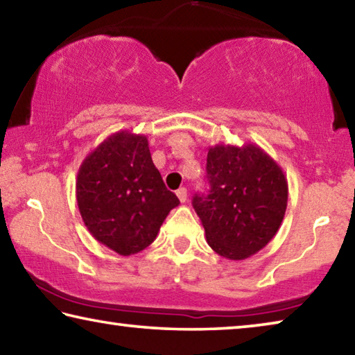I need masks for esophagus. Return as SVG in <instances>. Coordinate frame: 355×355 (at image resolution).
Returning a JSON list of instances; mask_svg holds the SVG:
<instances>
[{
    "mask_svg": "<svg viewBox=\"0 0 355 355\" xmlns=\"http://www.w3.org/2000/svg\"><path fill=\"white\" fill-rule=\"evenodd\" d=\"M175 194H177V197H178V200L182 202V203H184V202H186V199H188V191H186L184 188H180V189H177V191H175Z\"/></svg>",
    "mask_w": 355,
    "mask_h": 355,
    "instance_id": "34e87169",
    "label": "esophagus"
}]
</instances>
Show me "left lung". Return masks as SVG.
<instances>
[{
    "label": "left lung",
    "mask_w": 355,
    "mask_h": 355,
    "mask_svg": "<svg viewBox=\"0 0 355 355\" xmlns=\"http://www.w3.org/2000/svg\"><path fill=\"white\" fill-rule=\"evenodd\" d=\"M207 196L192 199L207 243L228 260L261 250L279 232L288 203L282 167L257 144H216L208 148Z\"/></svg>",
    "instance_id": "left-lung-1"
}]
</instances>
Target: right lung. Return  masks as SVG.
I'll return each mask as SVG.
<instances>
[{
	"label": "right lung",
	"mask_w": 355,
	"mask_h": 355,
	"mask_svg": "<svg viewBox=\"0 0 355 355\" xmlns=\"http://www.w3.org/2000/svg\"><path fill=\"white\" fill-rule=\"evenodd\" d=\"M76 202L91 235L123 257L152 244L180 203L153 164L147 136L128 130L107 136L84 158Z\"/></svg>",
	"instance_id": "obj_1"
}]
</instances>
